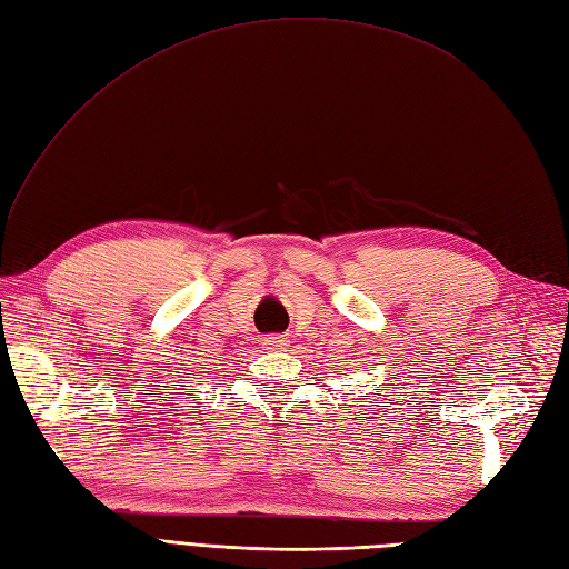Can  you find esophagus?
<instances>
[{
  "label": "esophagus",
  "mask_w": 569,
  "mask_h": 569,
  "mask_svg": "<svg viewBox=\"0 0 569 569\" xmlns=\"http://www.w3.org/2000/svg\"><path fill=\"white\" fill-rule=\"evenodd\" d=\"M264 346L267 348H283V346H288V341L283 337H269V339H264Z\"/></svg>",
  "instance_id": "esophagus-1"
}]
</instances>
